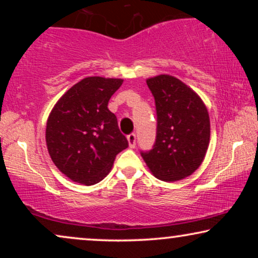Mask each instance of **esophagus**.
<instances>
[{
  "mask_svg": "<svg viewBox=\"0 0 258 258\" xmlns=\"http://www.w3.org/2000/svg\"><path fill=\"white\" fill-rule=\"evenodd\" d=\"M128 142H129V147L130 148H135L136 147V134L132 133L128 135Z\"/></svg>",
  "mask_w": 258,
  "mask_h": 258,
  "instance_id": "1",
  "label": "esophagus"
}]
</instances>
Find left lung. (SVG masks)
<instances>
[{"mask_svg": "<svg viewBox=\"0 0 258 258\" xmlns=\"http://www.w3.org/2000/svg\"><path fill=\"white\" fill-rule=\"evenodd\" d=\"M156 107L153 149L141 151L158 179L178 181L202 163L210 140L209 114L202 100L182 81L169 75L147 80Z\"/></svg>", "mask_w": 258, "mask_h": 258, "instance_id": "1", "label": "left lung"}]
</instances>
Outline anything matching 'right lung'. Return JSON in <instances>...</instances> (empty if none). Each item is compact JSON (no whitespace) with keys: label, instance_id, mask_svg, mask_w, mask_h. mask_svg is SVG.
<instances>
[{"label":"right lung","instance_id":"obj_1","mask_svg":"<svg viewBox=\"0 0 258 258\" xmlns=\"http://www.w3.org/2000/svg\"><path fill=\"white\" fill-rule=\"evenodd\" d=\"M123 80L87 77L70 88L52 109L45 129L49 155L73 181L96 184L116 155L128 148L108 102Z\"/></svg>","mask_w":258,"mask_h":258}]
</instances>
